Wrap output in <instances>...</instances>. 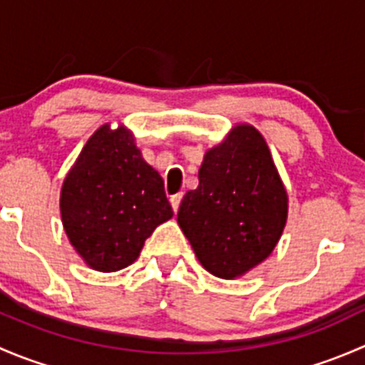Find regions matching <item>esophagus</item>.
Segmentation results:
<instances>
[{
    "instance_id": "obj_1",
    "label": "esophagus",
    "mask_w": 365,
    "mask_h": 365,
    "mask_svg": "<svg viewBox=\"0 0 365 365\" xmlns=\"http://www.w3.org/2000/svg\"><path fill=\"white\" fill-rule=\"evenodd\" d=\"M171 206H173V212H178L180 208V203H182V194H175V196H171Z\"/></svg>"
}]
</instances>
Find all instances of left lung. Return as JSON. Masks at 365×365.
Wrapping results in <instances>:
<instances>
[{
    "mask_svg": "<svg viewBox=\"0 0 365 365\" xmlns=\"http://www.w3.org/2000/svg\"><path fill=\"white\" fill-rule=\"evenodd\" d=\"M197 178L180 205V227L210 274L240 277L270 256L288 219L267 141L252 125H237L205 153Z\"/></svg>",
    "mask_w": 365,
    "mask_h": 365,
    "instance_id": "obj_1",
    "label": "left lung"
}]
</instances>
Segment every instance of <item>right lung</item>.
Here are the masks:
<instances>
[{"label":"right lung","instance_id":"right-lung-1","mask_svg":"<svg viewBox=\"0 0 365 365\" xmlns=\"http://www.w3.org/2000/svg\"><path fill=\"white\" fill-rule=\"evenodd\" d=\"M61 222L90 268L116 272L139 257L145 240L173 217L164 180L146 164L123 125L106 123L65 176Z\"/></svg>","mask_w":365,"mask_h":365}]
</instances>
